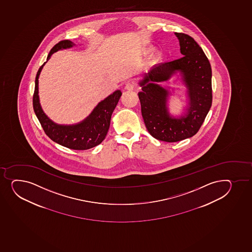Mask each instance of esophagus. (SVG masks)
Segmentation results:
<instances>
[{
	"label": "esophagus",
	"mask_w": 252,
	"mask_h": 252,
	"mask_svg": "<svg viewBox=\"0 0 252 252\" xmlns=\"http://www.w3.org/2000/svg\"><path fill=\"white\" fill-rule=\"evenodd\" d=\"M134 88H135L134 83L127 82L126 83V85H125V89L126 90H128V91H132V90H134Z\"/></svg>",
	"instance_id": "1"
}]
</instances>
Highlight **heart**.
<instances>
[{
    "mask_svg": "<svg viewBox=\"0 0 252 252\" xmlns=\"http://www.w3.org/2000/svg\"><path fill=\"white\" fill-rule=\"evenodd\" d=\"M151 51L152 48H148V49H146L145 51H144V53L149 54ZM160 58H161V53L158 52V51H157V52L154 53V56H153V59H154V61H158Z\"/></svg>",
    "mask_w": 252,
    "mask_h": 252,
    "instance_id": "obj_1",
    "label": "heart"
}]
</instances>
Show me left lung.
<instances>
[{
  "instance_id": "left-lung-1",
  "label": "left lung",
  "mask_w": 252,
  "mask_h": 252,
  "mask_svg": "<svg viewBox=\"0 0 252 252\" xmlns=\"http://www.w3.org/2000/svg\"><path fill=\"white\" fill-rule=\"evenodd\" d=\"M183 57L153 67L143 74L138 93L146 127L154 138L174 143L191 138L198 132L212 103V68L209 61L193 38L175 33ZM179 71L188 88L189 106L185 116L171 117L167 110L166 90L157 83L168 80Z\"/></svg>"
}]
</instances>
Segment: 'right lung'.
Masks as SVG:
<instances>
[{
	"mask_svg": "<svg viewBox=\"0 0 252 252\" xmlns=\"http://www.w3.org/2000/svg\"><path fill=\"white\" fill-rule=\"evenodd\" d=\"M74 45L70 40H61L57 43L47 56V61L51 55L56 51L67 49ZM40 67L35 77L34 94H33V109L34 114L40 121L45 134L51 140L74 150H86L103 142L109 131L112 114L117 103L120 100L122 93L120 90L108 96L106 98L98 103L92 113L84 121L74 125H60L52 122L43 112L40 107L38 95V79L44 64Z\"/></svg>",
	"mask_w": 252,
	"mask_h": 252,
	"instance_id": "obj_1",
	"label": "right lung"
}]
</instances>
